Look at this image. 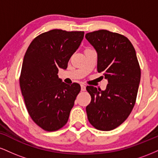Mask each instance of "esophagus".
<instances>
[{
  "label": "esophagus",
  "instance_id": "obj_1",
  "mask_svg": "<svg viewBox=\"0 0 158 158\" xmlns=\"http://www.w3.org/2000/svg\"><path fill=\"white\" fill-rule=\"evenodd\" d=\"M86 89V86H85V85H81V90H82V91H84Z\"/></svg>",
  "mask_w": 158,
  "mask_h": 158
}]
</instances>
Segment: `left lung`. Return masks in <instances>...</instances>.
Here are the masks:
<instances>
[{"label":"left lung","instance_id":"obj_1","mask_svg":"<svg viewBox=\"0 0 158 158\" xmlns=\"http://www.w3.org/2000/svg\"><path fill=\"white\" fill-rule=\"evenodd\" d=\"M85 38L97 52V71L108 80L106 89L87 86L91 97L86 107L90 124L100 131L120 126L135 106L140 68L135 48L126 36L106 30L88 32Z\"/></svg>","mask_w":158,"mask_h":158}]
</instances>
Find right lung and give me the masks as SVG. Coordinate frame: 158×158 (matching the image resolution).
<instances>
[{
    "label": "right lung",
    "instance_id": "right-lung-1",
    "mask_svg": "<svg viewBox=\"0 0 158 158\" xmlns=\"http://www.w3.org/2000/svg\"><path fill=\"white\" fill-rule=\"evenodd\" d=\"M84 32L52 30L35 38L27 48L20 87L27 111L42 129L54 131L68 122L81 87L68 85L58 76L79 48Z\"/></svg>",
    "mask_w": 158,
    "mask_h": 158
}]
</instances>
